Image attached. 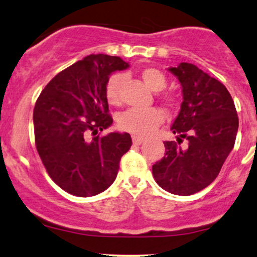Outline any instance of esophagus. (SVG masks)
<instances>
[{"label":"esophagus","mask_w":257,"mask_h":257,"mask_svg":"<svg viewBox=\"0 0 257 257\" xmlns=\"http://www.w3.org/2000/svg\"><path fill=\"white\" fill-rule=\"evenodd\" d=\"M132 140H133V144H134V145H141V144L144 143V138L137 137V135H133Z\"/></svg>","instance_id":"obj_1"}]
</instances>
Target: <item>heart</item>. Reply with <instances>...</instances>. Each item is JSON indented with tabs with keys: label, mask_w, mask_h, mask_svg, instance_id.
I'll use <instances>...</instances> for the list:
<instances>
[{
	"label": "heart",
	"mask_w": 257,
	"mask_h": 257,
	"mask_svg": "<svg viewBox=\"0 0 257 257\" xmlns=\"http://www.w3.org/2000/svg\"><path fill=\"white\" fill-rule=\"evenodd\" d=\"M141 78L145 84L153 91H161L167 87V77L161 70L156 67H146L141 71ZM125 81L124 73H113L107 78L105 84V95L108 104L119 105L122 101V88ZM166 102H172V95H164ZM164 113L159 108H128L118 117V125L122 131L135 135L150 134L163 122Z\"/></svg>",
	"instance_id": "heart-1"
}]
</instances>
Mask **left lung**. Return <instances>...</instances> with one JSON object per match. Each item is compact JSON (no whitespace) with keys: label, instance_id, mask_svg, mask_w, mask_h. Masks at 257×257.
Here are the masks:
<instances>
[{"label":"left lung","instance_id":"1","mask_svg":"<svg viewBox=\"0 0 257 257\" xmlns=\"http://www.w3.org/2000/svg\"><path fill=\"white\" fill-rule=\"evenodd\" d=\"M169 71L181 83V110L172 132L178 143L164 141L166 156L152 166L153 178L163 190L190 196L209 186L219 175L234 146L238 116L227 88L196 65L180 63ZM189 141L182 149V139Z\"/></svg>","mask_w":257,"mask_h":257}]
</instances>
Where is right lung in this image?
<instances>
[{
  "label": "right lung",
  "instance_id": "1",
  "mask_svg": "<svg viewBox=\"0 0 257 257\" xmlns=\"http://www.w3.org/2000/svg\"><path fill=\"white\" fill-rule=\"evenodd\" d=\"M129 66L119 57L91 54L59 72L44 87L34 108L35 144L47 173L59 187L77 197L101 193L112 185L128 133L94 137L113 122L105 84Z\"/></svg>",
  "mask_w": 257,
  "mask_h": 257
}]
</instances>
